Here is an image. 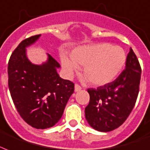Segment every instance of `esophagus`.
<instances>
[{
	"mask_svg": "<svg viewBox=\"0 0 150 150\" xmlns=\"http://www.w3.org/2000/svg\"><path fill=\"white\" fill-rule=\"evenodd\" d=\"M81 89H82V87L80 86L79 84H75V92H78V91H79V90H81Z\"/></svg>",
	"mask_w": 150,
	"mask_h": 150,
	"instance_id": "34e87169",
	"label": "esophagus"
}]
</instances>
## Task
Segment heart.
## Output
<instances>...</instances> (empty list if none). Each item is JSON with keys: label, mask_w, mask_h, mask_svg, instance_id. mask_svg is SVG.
Here are the masks:
<instances>
[{"label": "heart", "mask_w": 150, "mask_h": 150, "mask_svg": "<svg viewBox=\"0 0 150 150\" xmlns=\"http://www.w3.org/2000/svg\"><path fill=\"white\" fill-rule=\"evenodd\" d=\"M71 58L65 54L60 56L65 74L70 76L78 66H83L84 75L94 86L106 85L116 79L127 60L123 48L109 43L78 47L71 52Z\"/></svg>", "instance_id": "b5f03b06"}]
</instances>
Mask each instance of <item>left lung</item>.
<instances>
[{"mask_svg":"<svg viewBox=\"0 0 150 150\" xmlns=\"http://www.w3.org/2000/svg\"><path fill=\"white\" fill-rule=\"evenodd\" d=\"M141 74L139 60L131 48L125 69L116 79L97 89H88L90 102L85 108V116L93 129L108 132L124 123L139 95Z\"/></svg>","mask_w":150,"mask_h":150,"instance_id":"left-lung-1","label":"left lung"}]
</instances>
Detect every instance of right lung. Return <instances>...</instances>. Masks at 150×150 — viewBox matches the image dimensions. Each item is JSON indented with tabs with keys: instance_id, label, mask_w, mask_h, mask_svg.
<instances>
[{
	"instance_id": "1",
	"label": "right lung",
	"mask_w": 150,
	"mask_h": 150,
	"mask_svg": "<svg viewBox=\"0 0 150 150\" xmlns=\"http://www.w3.org/2000/svg\"><path fill=\"white\" fill-rule=\"evenodd\" d=\"M40 36L26 38L13 51L8 65V88L23 120L34 128L46 129L60 120L75 84L60 77L57 69L60 65L50 54L41 65L28 60L26 48Z\"/></svg>"
}]
</instances>
